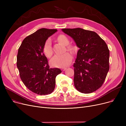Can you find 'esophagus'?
<instances>
[{"label": "esophagus", "instance_id": "obj_1", "mask_svg": "<svg viewBox=\"0 0 126 126\" xmlns=\"http://www.w3.org/2000/svg\"><path fill=\"white\" fill-rule=\"evenodd\" d=\"M67 69V68L66 67H63V68H62V69L63 70V71H65L66 69Z\"/></svg>", "mask_w": 126, "mask_h": 126}]
</instances>
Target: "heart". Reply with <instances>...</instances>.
Instances as JSON below:
<instances>
[{
    "label": "heart",
    "mask_w": 126,
    "mask_h": 126,
    "mask_svg": "<svg viewBox=\"0 0 126 126\" xmlns=\"http://www.w3.org/2000/svg\"><path fill=\"white\" fill-rule=\"evenodd\" d=\"M58 40L64 45H66L67 49L69 51H72L74 47L72 45H68L69 40L66 36L63 35H60L57 37ZM43 52L45 56L50 58L52 54L53 50L51 47V42L50 39H48L45 41L43 47ZM72 60V56L68 52H65L61 55H56L53 57L50 61V64L54 67H63L69 65Z\"/></svg>",
    "instance_id": "b5f03b06"
}]
</instances>
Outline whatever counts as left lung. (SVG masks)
Masks as SVG:
<instances>
[{"instance_id": "obj_1", "label": "left lung", "mask_w": 126, "mask_h": 126, "mask_svg": "<svg viewBox=\"0 0 126 126\" xmlns=\"http://www.w3.org/2000/svg\"><path fill=\"white\" fill-rule=\"evenodd\" d=\"M79 48L74 64L76 88L83 94L92 93L103 85L109 69V50L94 32L81 28L63 29Z\"/></svg>"}]
</instances>
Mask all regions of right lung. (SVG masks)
Here are the masks:
<instances>
[{
    "mask_svg": "<svg viewBox=\"0 0 126 126\" xmlns=\"http://www.w3.org/2000/svg\"><path fill=\"white\" fill-rule=\"evenodd\" d=\"M56 29H39L24 39L17 56V66L21 80L30 90L39 95L50 94L54 90L56 78L62 71L49 68L43 47Z\"/></svg>",
    "mask_w": 126,
    "mask_h": 126,
    "instance_id": "right-lung-1",
    "label": "right lung"
}]
</instances>
